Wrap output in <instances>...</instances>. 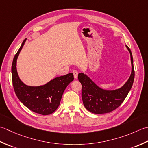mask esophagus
Here are the masks:
<instances>
[{
  "mask_svg": "<svg viewBox=\"0 0 148 148\" xmlns=\"http://www.w3.org/2000/svg\"><path fill=\"white\" fill-rule=\"evenodd\" d=\"M73 75H74V78H77V77H78V72H77V71L73 70Z\"/></svg>",
  "mask_w": 148,
  "mask_h": 148,
  "instance_id": "34e87169",
  "label": "esophagus"
}]
</instances>
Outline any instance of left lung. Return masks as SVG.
<instances>
[{
  "label": "left lung",
  "mask_w": 148,
  "mask_h": 148,
  "mask_svg": "<svg viewBox=\"0 0 148 148\" xmlns=\"http://www.w3.org/2000/svg\"><path fill=\"white\" fill-rule=\"evenodd\" d=\"M131 57L132 73L127 82L120 89L114 91H105L99 88L82 73L78 75L79 82L82 84V98L84 107L89 112L100 114L112 112L119 107L127 96L133 85L135 71L133 57L130 49L126 46Z\"/></svg>",
  "instance_id": "left-lung-1"
}]
</instances>
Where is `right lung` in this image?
Here are the masks:
<instances>
[{"instance_id":"1","label":"right lung","mask_w":148,"mask_h":148,"mask_svg":"<svg viewBox=\"0 0 148 148\" xmlns=\"http://www.w3.org/2000/svg\"><path fill=\"white\" fill-rule=\"evenodd\" d=\"M26 39L14 57L12 63V81L15 94L20 101L29 109L41 115H49L58 108L63 92L68 85L73 80V74L68 73L55 78L42 86L31 87L24 84L18 77L16 60Z\"/></svg>"}]
</instances>
